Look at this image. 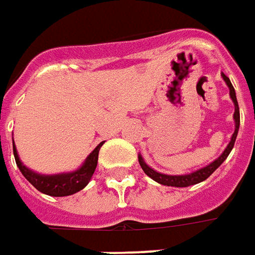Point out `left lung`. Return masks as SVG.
Returning <instances> with one entry per match:
<instances>
[{"instance_id":"1","label":"left lung","mask_w":255,"mask_h":255,"mask_svg":"<svg viewBox=\"0 0 255 255\" xmlns=\"http://www.w3.org/2000/svg\"><path fill=\"white\" fill-rule=\"evenodd\" d=\"M223 80L226 81V84L229 85V90H230V97L232 100L235 102V122H236V129L233 136H232V140L230 143L227 144L226 150L222 153L219 158H216L213 163H211L209 165L203 167L201 170H198L195 172H191V174H185V175H165V174H160V172L154 171L153 168H150L147 164L143 161L141 155H139V163L140 167L143 168V171L147 174L150 178H153L155 182L161 184V185H167V187H177V188H182V187H189V185H195V184H199L202 182L206 178H209L213 172L216 171V168H219V165L225 160L227 158V155L230 154L232 148L235 146L236 137H237V131H239V126H240V111H239V104H237V98H236V92L233 85L230 83L229 77H226L225 74H222Z\"/></svg>"}]
</instances>
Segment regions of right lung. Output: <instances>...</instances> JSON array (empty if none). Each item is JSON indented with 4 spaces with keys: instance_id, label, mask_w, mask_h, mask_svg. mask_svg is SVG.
Returning a JSON list of instances; mask_svg holds the SVG:
<instances>
[{
    "instance_id": "add662e5",
    "label": "right lung",
    "mask_w": 255,
    "mask_h": 255,
    "mask_svg": "<svg viewBox=\"0 0 255 255\" xmlns=\"http://www.w3.org/2000/svg\"><path fill=\"white\" fill-rule=\"evenodd\" d=\"M102 144H104V141L100 143L91 154L87 157L81 168H78L74 172L59 174V175H40V174H36V172L28 170L23 164L20 163L15 144H12V146H13V155H15V161H16L18 168L23 174V177L28 179L37 191L50 196H67L81 191L90 182L92 174L97 168V164H98V153H100Z\"/></svg>"
}]
</instances>
